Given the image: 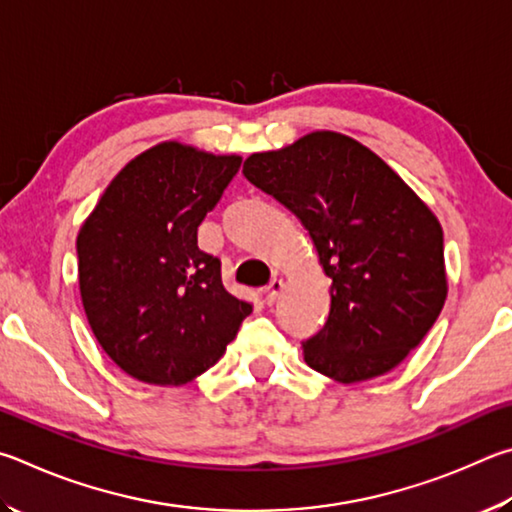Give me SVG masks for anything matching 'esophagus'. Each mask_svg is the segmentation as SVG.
Listing matches in <instances>:
<instances>
[{
  "mask_svg": "<svg viewBox=\"0 0 512 512\" xmlns=\"http://www.w3.org/2000/svg\"><path fill=\"white\" fill-rule=\"evenodd\" d=\"M283 292V279H272L270 285L265 288V303L267 306H272L279 299V294Z\"/></svg>",
  "mask_w": 512,
  "mask_h": 512,
  "instance_id": "1",
  "label": "esophagus"
}]
</instances>
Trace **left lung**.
I'll use <instances>...</instances> for the list:
<instances>
[{"mask_svg": "<svg viewBox=\"0 0 512 512\" xmlns=\"http://www.w3.org/2000/svg\"><path fill=\"white\" fill-rule=\"evenodd\" d=\"M242 175L297 215L333 281L326 324L303 342L310 369L351 384L398 366L447 297L436 215L375 152L339 132L254 152Z\"/></svg>", "mask_w": 512, "mask_h": 512, "instance_id": "8db88e82", "label": "left lung"}]
</instances>
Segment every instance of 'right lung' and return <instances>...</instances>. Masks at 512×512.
<instances>
[{"label": "right lung", "instance_id": "1", "mask_svg": "<svg viewBox=\"0 0 512 512\" xmlns=\"http://www.w3.org/2000/svg\"><path fill=\"white\" fill-rule=\"evenodd\" d=\"M177 141L141 152L80 227L78 285L89 326L112 362L148 384H186L233 342L251 303L224 290L220 258L197 227L240 168Z\"/></svg>", "mask_w": 512, "mask_h": 512}]
</instances>
